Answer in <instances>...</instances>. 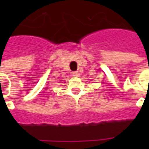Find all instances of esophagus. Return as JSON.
<instances>
[{"label": "esophagus", "mask_w": 149, "mask_h": 149, "mask_svg": "<svg viewBox=\"0 0 149 149\" xmlns=\"http://www.w3.org/2000/svg\"><path fill=\"white\" fill-rule=\"evenodd\" d=\"M72 75L73 77H78V76H79V72H78L77 71L72 72Z\"/></svg>", "instance_id": "obj_1"}]
</instances>
